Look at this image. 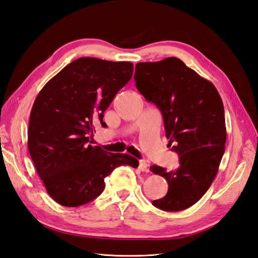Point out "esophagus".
Listing matches in <instances>:
<instances>
[{"instance_id": "esophagus-1", "label": "esophagus", "mask_w": 258, "mask_h": 258, "mask_svg": "<svg viewBox=\"0 0 258 258\" xmlns=\"http://www.w3.org/2000/svg\"><path fill=\"white\" fill-rule=\"evenodd\" d=\"M139 169L143 171V172H146V171L148 170V165L147 162L144 160V159H141L139 161Z\"/></svg>"}]
</instances>
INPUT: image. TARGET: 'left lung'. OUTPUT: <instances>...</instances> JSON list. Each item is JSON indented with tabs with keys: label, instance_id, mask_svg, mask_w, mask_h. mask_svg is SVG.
<instances>
[{
	"label": "left lung",
	"instance_id": "1",
	"mask_svg": "<svg viewBox=\"0 0 258 258\" xmlns=\"http://www.w3.org/2000/svg\"><path fill=\"white\" fill-rule=\"evenodd\" d=\"M135 81L146 101L159 108L171 151L178 155L175 170L151 167L169 185L153 205L169 212L185 210L207 192L220 167L227 137L223 101L212 83L174 57L139 62Z\"/></svg>",
	"mask_w": 258,
	"mask_h": 258
}]
</instances>
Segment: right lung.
Returning a JSON list of instances; mask_svg holds the SVG:
<instances>
[{
	"instance_id": "1",
	"label": "right lung",
	"mask_w": 258,
	"mask_h": 258,
	"mask_svg": "<svg viewBox=\"0 0 258 258\" xmlns=\"http://www.w3.org/2000/svg\"><path fill=\"white\" fill-rule=\"evenodd\" d=\"M131 62L84 57L74 60L46 84L30 114L28 148L38 176L57 204L75 208L103 191L112 171L139 161L89 144L95 122L132 77Z\"/></svg>"
}]
</instances>
